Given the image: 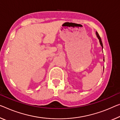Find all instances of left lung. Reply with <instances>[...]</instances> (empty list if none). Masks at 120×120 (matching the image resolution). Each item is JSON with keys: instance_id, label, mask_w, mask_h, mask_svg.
<instances>
[{"instance_id": "1", "label": "left lung", "mask_w": 120, "mask_h": 120, "mask_svg": "<svg viewBox=\"0 0 120 120\" xmlns=\"http://www.w3.org/2000/svg\"><path fill=\"white\" fill-rule=\"evenodd\" d=\"M96 35L98 37V39L99 40V42H100V45H101V47H102V49L103 48V45H102V41H101V39L100 38V36H99V35L98 34V33L97 32H96Z\"/></svg>"}]
</instances>
